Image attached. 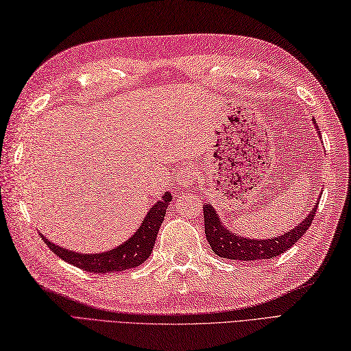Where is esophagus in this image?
<instances>
[{"label": "esophagus", "instance_id": "1", "mask_svg": "<svg viewBox=\"0 0 351 351\" xmlns=\"http://www.w3.org/2000/svg\"><path fill=\"white\" fill-rule=\"evenodd\" d=\"M199 177V169L192 165H184L177 173V183L182 187H189L195 178Z\"/></svg>", "mask_w": 351, "mask_h": 351}]
</instances>
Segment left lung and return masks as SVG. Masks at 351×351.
Instances as JSON below:
<instances>
[{
    "label": "left lung",
    "mask_w": 351,
    "mask_h": 351,
    "mask_svg": "<svg viewBox=\"0 0 351 351\" xmlns=\"http://www.w3.org/2000/svg\"><path fill=\"white\" fill-rule=\"evenodd\" d=\"M319 202L314 205L313 211H310L306 219L302 220V223H299L285 235L274 237L271 240H249V238L234 235L225 228V225H221L215 208L211 205H204L205 237H207V241L211 245L213 252L220 258L234 261H263L277 258V256L285 253L295 243H298L299 238L311 226Z\"/></svg>",
    "instance_id": "8db88e82"
}]
</instances>
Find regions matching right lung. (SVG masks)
Returning <instances> with one entry per match:
<instances>
[{
	"instance_id": "add662e5",
	"label": "right lung",
	"mask_w": 351,
	"mask_h": 351,
	"mask_svg": "<svg viewBox=\"0 0 351 351\" xmlns=\"http://www.w3.org/2000/svg\"><path fill=\"white\" fill-rule=\"evenodd\" d=\"M171 193L165 192L162 199L156 202L150 211L147 213L146 219H144L140 229L122 245L116 247V249L99 253V254H82L71 250H65L62 247L55 245L52 241L46 240L43 237V241L52 250L56 256H59L62 261L74 265V267L80 268L86 272H93V274H106V272H117L136 268L144 261H147L150 256L153 245H155L158 230L164 221L165 211L168 204L171 202Z\"/></svg>"
}]
</instances>
